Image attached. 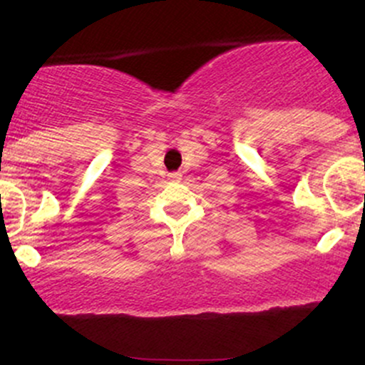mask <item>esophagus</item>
I'll return each instance as SVG.
<instances>
[{
    "label": "esophagus",
    "mask_w": 365,
    "mask_h": 365,
    "mask_svg": "<svg viewBox=\"0 0 365 365\" xmlns=\"http://www.w3.org/2000/svg\"><path fill=\"white\" fill-rule=\"evenodd\" d=\"M168 179L174 182H179L181 181V174H179V172H172V174H168Z\"/></svg>",
    "instance_id": "obj_1"
}]
</instances>
